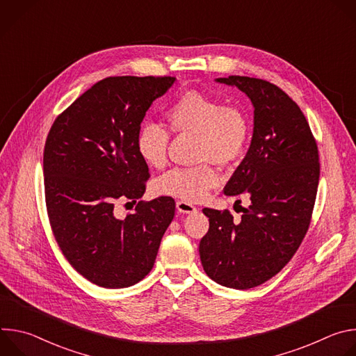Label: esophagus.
Here are the masks:
<instances>
[{"mask_svg":"<svg viewBox=\"0 0 356 356\" xmlns=\"http://www.w3.org/2000/svg\"><path fill=\"white\" fill-rule=\"evenodd\" d=\"M176 207H177L179 213H183V214H191L195 211V207L193 204H190V202L183 201V200L176 202Z\"/></svg>","mask_w":356,"mask_h":356,"instance_id":"1","label":"esophagus"}]
</instances>
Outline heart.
<instances>
[{
  "mask_svg": "<svg viewBox=\"0 0 356 356\" xmlns=\"http://www.w3.org/2000/svg\"><path fill=\"white\" fill-rule=\"evenodd\" d=\"M169 128L175 134L195 135L194 156L197 161L213 162L221 168L238 163L250 139V121L246 113L222 101L187 91L165 113ZM169 131L159 124H145L136 138L139 156L152 168H162L168 161ZM218 184V173L209 163L195 168H177L159 180V190L186 201H200Z\"/></svg>",
  "mask_w": 356,
  "mask_h": 356,
  "instance_id": "heart-1",
  "label": "heart"
}]
</instances>
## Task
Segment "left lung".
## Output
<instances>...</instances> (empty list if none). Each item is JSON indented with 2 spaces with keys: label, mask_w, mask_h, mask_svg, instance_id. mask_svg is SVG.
Listing matches in <instances>:
<instances>
[{
  "label": "left lung",
  "mask_w": 356,
  "mask_h": 356,
  "mask_svg": "<svg viewBox=\"0 0 356 356\" xmlns=\"http://www.w3.org/2000/svg\"><path fill=\"white\" fill-rule=\"evenodd\" d=\"M216 81L238 87L255 108L250 146L224 188L227 195L246 194L250 206L239 221L228 210H202L210 228L198 250L209 277L246 290L277 275L306 235L318 188V149L306 117L277 86L245 76Z\"/></svg>",
  "instance_id": "8db88e82"
}]
</instances>
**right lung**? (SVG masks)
Returning a JSON list of instances; mask_svg holds the SVG:
<instances>
[{"label":"right lung","mask_w":356,"mask_h":356,"mask_svg":"<svg viewBox=\"0 0 356 356\" xmlns=\"http://www.w3.org/2000/svg\"><path fill=\"white\" fill-rule=\"evenodd\" d=\"M175 77H107L95 83L54 122L43 150L46 209L69 264L91 283L122 289L154 268L175 200L139 201L117 218L118 200L145 193L147 165L136 138L152 103Z\"/></svg>","instance_id":"obj_1"}]
</instances>
